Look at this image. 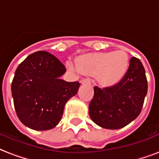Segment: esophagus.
Here are the masks:
<instances>
[{
    "label": "esophagus",
    "mask_w": 159,
    "mask_h": 159,
    "mask_svg": "<svg viewBox=\"0 0 159 159\" xmlns=\"http://www.w3.org/2000/svg\"><path fill=\"white\" fill-rule=\"evenodd\" d=\"M90 82V79H88V78H85V79H82V81H81V83H82V84H89Z\"/></svg>",
    "instance_id": "esophagus-1"
}]
</instances>
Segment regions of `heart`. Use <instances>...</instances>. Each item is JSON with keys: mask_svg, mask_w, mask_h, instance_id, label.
Segmentation results:
<instances>
[{"mask_svg": "<svg viewBox=\"0 0 159 159\" xmlns=\"http://www.w3.org/2000/svg\"><path fill=\"white\" fill-rule=\"evenodd\" d=\"M76 66L80 73L98 76L100 84L104 87H112L117 84L127 73L129 57L123 50L89 53L77 58Z\"/></svg>", "mask_w": 159, "mask_h": 159, "instance_id": "heart-1", "label": "heart"}]
</instances>
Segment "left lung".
Here are the masks:
<instances>
[{"label":"left lung","mask_w":159,"mask_h":159,"mask_svg":"<svg viewBox=\"0 0 159 159\" xmlns=\"http://www.w3.org/2000/svg\"><path fill=\"white\" fill-rule=\"evenodd\" d=\"M145 70L139 58L132 57L123 79L109 88L94 87L89 104L91 119L102 128L119 129L136 119L147 95Z\"/></svg>","instance_id":"8db88e82"}]
</instances>
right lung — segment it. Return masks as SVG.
Instances as JSON below:
<instances>
[{
    "mask_svg": "<svg viewBox=\"0 0 159 159\" xmlns=\"http://www.w3.org/2000/svg\"><path fill=\"white\" fill-rule=\"evenodd\" d=\"M66 67L55 56L39 51L18 66L12 80L11 94L20 121L34 130H49L61 119L66 102L77 94L80 83L60 77Z\"/></svg>",
    "mask_w": 159,
    "mask_h": 159,
    "instance_id": "obj_1",
    "label": "right lung"
}]
</instances>
